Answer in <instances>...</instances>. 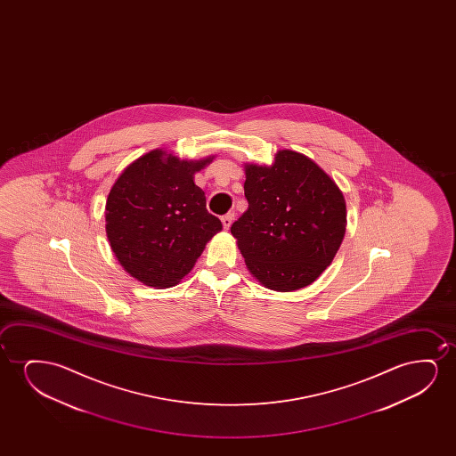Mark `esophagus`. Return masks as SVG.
I'll list each match as a JSON object with an SVG mask.
<instances>
[{
    "label": "esophagus",
    "instance_id": "obj_1",
    "mask_svg": "<svg viewBox=\"0 0 456 456\" xmlns=\"http://www.w3.org/2000/svg\"><path fill=\"white\" fill-rule=\"evenodd\" d=\"M233 219H235V213L229 212L227 215H224L221 221H223V225H224L225 231H229L231 229L232 223H233Z\"/></svg>",
    "mask_w": 456,
    "mask_h": 456
}]
</instances>
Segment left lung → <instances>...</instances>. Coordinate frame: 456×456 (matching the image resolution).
Returning <instances> with one entry per match:
<instances>
[{
	"instance_id": "8db88e82",
	"label": "left lung",
	"mask_w": 456,
	"mask_h": 456,
	"mask_svg": "<svg viewBox=\"0 0 456 456\" xmlns=\"http://www.w3.org/2000/svg\"><path fill=\"white\" fill-rule=\"evenodd\" d=\"M248 210L232 224L250 274L274 291L312 285L346 233V200L312 159L281 150L271 167L246 163Z\"/></svg>"
}]
</instances>
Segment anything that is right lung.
I'll list each match as a JSON object with an SVG mask.
<instances>
[{
    "instance_id": "obj_1",
    "label": "right lung",
    "mask_w": 456,
    "mask_h": 456,
    "mask_svg": "<svg viewBox=\"0 0 456 456\" xmlns=\"http://www.w3.org/2000/svg\"><path fill=\"white\" fill-rule=\"evenodd\" d=\"M212 160L150 151L113 183L106 202L107 238L134 279L148 287H175L223 229L194 183V173Z\"/></svg>"
}]
</instances>
